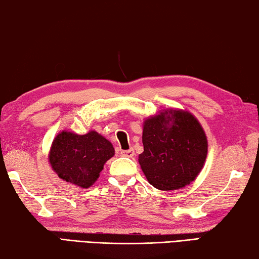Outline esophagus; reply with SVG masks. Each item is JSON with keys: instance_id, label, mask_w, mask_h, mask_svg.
Segmentation results:
<instances>
[{"instance_id": "esophagus-1", "label": "esophagus", "mask_w": 259, "mask_h": 259, "mask_svg": "<svg viewBox=\"0 0 259 259\" xmlns=\"http://www.w3.org/2000/svg\"><path fill=\"white\" fill-rule=\"evenodd\" d=\"M121 154L126 157H133L135 155V150L134 148H129V150H124L121 151Z\"/></svg>"}]
</instances>
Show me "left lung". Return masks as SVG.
Listing matches in <instances>:
<instances>
[{"instance_id":"1","label":"left lung","mask_w":259,"mask_h":259,"mask_svg":"<svg viewBox=\"0 0 259 259\" xmlns=\"http://www.w3.org/2000/svg\"><path fill=\"white\" fill-rule=\"evenodd\" d=\"M143 145L139 164L148 183L162 191L177 190L194 181L208 152L207 137L198 120L177 109L145 121Z\"/></svg>"}]
</instances>
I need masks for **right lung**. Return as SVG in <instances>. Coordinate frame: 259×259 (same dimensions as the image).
<instances>
[{"label": "right lung", "instance_id": "obj_1", "mask_svg": "<svg viewBox=\"0 0 259 259\" xmlns=\"http://www.w3.org/2000/svg\"><path fill=\"white\" fill-rule=\"evenodd\" d=\"M113 155L112 144L96 131L87 135L63 131L52 143L49 161L61 179L88 188L97 181L105 162Z\"/></svg>", "mask_w": 259, "mask_h": 259}]
</instances>
